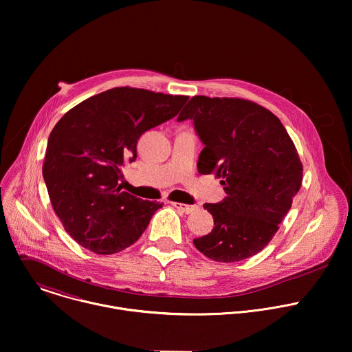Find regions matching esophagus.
Segmentation results:
<instances>
[{
	"label": "esophagus",
	"instance_id": "obj_1",
	"mask_svg": "<svg viewBox=\"0 0 352 352\" xmlns=\"http://www.w3.org/2000/svg\"><path fill=\"white\" fill-rule=\"evenodd\" d=\"M175 208H178L179 211L185 212V214H190L192 211H195L197 208V206H190V204H184V203H178V201H173L171 203Z\"/></svg>",
	"mask_w": 352,
	"mask_h": 352
}]
</instances>
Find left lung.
Returning <instances> with one entry per match:
<instances>
[{
  "label": "left lung",
  "instance_id": "8db88e82",
  "mask_svg": "<svg viewBox=\"0 0 352 352\" xmlns=\"http://www.w3.org/2000/svg\"><path fill=\"white\" fill-rule=\"evenodd\" d=\"M188 119L204 144L199 173L215 174L226 193L203 204L215 226L193 245L218 263L246 260L271 242L300 190L297 149L278 117L252 100L197 95L178 116Z\"/></svg>",
  "mask_w": 352,
  "mask_h": 352
}]
</instances>
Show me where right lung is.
Here are the masks:
<instances>
[{
  "instance_id": "right-lung-1",
  "label": "right lung",
  "mask_w": 352,
  "mask_h": 352,
  "mask_svg": "<svg viewBox=\"0 0 352 352\" xmlns=\"http://www.w3.org/2000/svg\"><path fill=\"white\" fill-rule=\"evenodd\" d=\"M189 96L117 87L70 109L50 134L43 177L65 230L96 254L134 245L159 201L122 190V167L137 159L140 137L173 119Z\"/></svg>"
}]
</instances>
